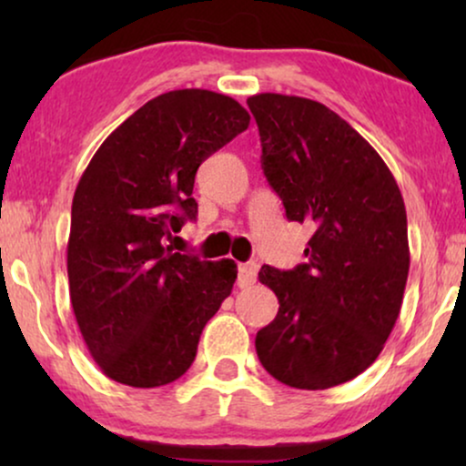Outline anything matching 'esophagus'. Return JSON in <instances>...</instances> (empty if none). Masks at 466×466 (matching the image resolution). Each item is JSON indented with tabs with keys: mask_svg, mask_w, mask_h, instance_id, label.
Returning a JSON list of instances; mask_svg holds the SVG:
<instances>
[{
	"mask_svg": "<svg viewBox=\"0 0 466 466\" xmlns=\"http://www.w3.org/2000/svg\"><path fill=\"white\" fill-rule=\"evenodd\" d=\"M257 273H258L257 263L239 265V276H238V286H239V289H246V286H250V284L257 282Z\"/></svg>",
	"mask_w": 466,
	"mask_h": 466,
	"instance_id": "obj_1",
	"label": "esophagus"
}]
</instances>
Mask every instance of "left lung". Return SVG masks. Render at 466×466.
Segmentation results:
<instances>
[{
  "mask_svg": "<svg viewBox=\"0 0 466 466\" xmlns=\"http://www.w3.org/2000/svg\"><path fill=\"white\" fill-rule=\"evenodd\" d=\"M248 107L286 218L316 228L308 263L258 271L279 301L257 333L258 360L290 388L339 386L373 365L399 318L410 273L403 197L384 158L327 106L260 93Z\"/></svg>",
  "mask_w": 466,
  "mask_h": 466,
  "instance_id": "obj_1",
  "label": "left lung"
}]
</instances>
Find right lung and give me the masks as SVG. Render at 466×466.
Segmentation results:
<instances>
[{
	"label": "right lung",
	"instance_id": "add662e5",
	"mask_svg": "<svg viewBox=\"0 0 466 466\" xmlns=\"http://www.w3.org/2000/svg\"><path fill=\"white\" fill-rule=\"evenodd\" d=\"M248 125L227 95L163 93L106 137L76 187L69 299L88 352L118 384L157 388L187 373L203 327L231 295V258L171 252L163 238L197 216L199 165Z\"/></svg>",
	"mask_w": 466,
	"mask_h": 466
}]
</instances>
